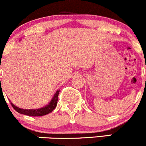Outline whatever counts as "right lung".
Wrapping results in <instances>:
<instances>
[{"instance_id": "obj_1", "label": "right lung", "mask_w": 146, "mask_h": 146, "mask_svg": "<svg viewBox=\"0 0 146 146\" xmlns=\"http://www.w3.org/2000/svg\"><path fill=\"white\" fill-rule=\"evenodd\" d=\"M1 68V67H0ZM1 81V79H0ZM59 94V90H57L56 93L54 95L53 98H52L50 102L49 103L47 106L45 107H42L41 108L38 109H31V110H27V109H22L16 107L14 106L12 103H11V106L13 107L16 112H18L20 114H25V115L31 116V117H40V116L46 115V114H49V113L52 112L55 108L57 106V101H58V96Z\"/></svg>"}]
</instances>
